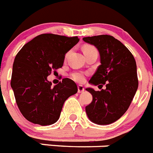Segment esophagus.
<instances>
[{"label": "esophagus", "mask_w": 153, "mask_h": 153, "mask_svg": "<svg viewBox=\"0 0 153 153\" xmlns=\"http://www.w3.org/2000/svg\"><path fill=\"white\" fill-rule=\"evenodd\" d=\"M77 88H78V93H82L84 91V87H83V86L78 85Z\"/></svg>", "instance_id": "34e87169"}]
</instances>
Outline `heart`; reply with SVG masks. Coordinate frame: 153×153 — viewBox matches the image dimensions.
Wrapping results in <instances>:
<instances>
[{"label": "heart", "mask_w": 153, "mask_h": 153, "mask_svg": "<svg viewBox=\"0 0 153 153\" xmlns=\"http://www.w3.org/2000/svg\"><path fill=\"white\" fill-rule=\"evenodd\" d=\"M92 50H96V49L94 46H92V45H85L83 49V53ZM85 76L86 74L85 73H83V72H75V73L71 74L72 79L75 80L76 82H78V83H82V82H83V80L85 79Z\"/></svg>", "instance_id": "b5f03b06"}]
</instances>
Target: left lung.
I'll list each match as a JSON object with an SVG mask.
<instances>
[{
  "mask_svg": "<svg viewBox=\"0 0 153 153\" xmlns=\"http://www.w3.org/2000/svg\"><path fill=\"white\" fill-rule=\"evenodd\" d=\"M83 40L94 45L100 53V65L89 83L101 88L104 84L106 87L100 91L86 89L93 96L86 112L94 123L109 125L125 114L136 93L139 86L136 62L127 47L113 36L101 35Z\"/></svg>",
  "mask_w": 153,
  "mask_h": 153,
  "instance_id": "obj_1",
  "label": "left lung"
}]
</instances>
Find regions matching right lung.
I'll return each instance as SVG.
<instances>
[{"mask_svg": "<svg viewBox=\"0 0 153 153\" xmlns=\"http://www.w3.org/2000/svg\"><path fill=\"white\" fill-rule=\"evenodd\" d=\"M79 40L77 36L42 34L16 55L11 86L17 105L28 121L40 125L56 123L65 100L77 92L72 79L64 78L53 87L47 76L62 67L66 53Z\"/></svg>", "mask_w": 153, "mask_h": 153, "instance_id": "add662e5", "label": "right lung"}]
</instances>
